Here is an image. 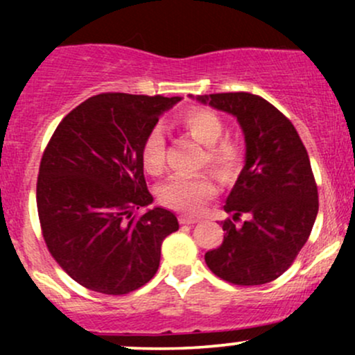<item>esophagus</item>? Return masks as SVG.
Here are the masks:
<instances>
[{"mask_svg":"<svg viewBox=\"0 0 355 355\" xmlns=\"http://www.w3.org/2000/svg\"><path fill=\"white\" fill-rule=\"evenodd\" d=\"M180 223L182 225H193V223H197L198 222V218H195V217H187V215H182L180 218Z\"/></svg>","mask_w":355,"mask_h":355,"instance_id":"esophagus-1","label":"esophagus"}]
</instances>
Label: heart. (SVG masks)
<instances>
[{"label":"heart","instance_id":"heart-1","mask_svg":"<svg viewBox=\"0 0 355 355\" xmlns=\"http://www.w3.org/2000/svg\"><path fill=\"white\" fill-rule=\"evenodd\" d=\"M175 126L182 133L203 145L202 165H207L220 180L232 182L242 166V146L235 138L223 137L225 125L217 113L209 108L183 110L175 118ZM165 137L160 128L150 130L141 145V164L150 175H162L165 170ZM218 193V185L210 175H177L162 185L160 200L170 209L183 214H200L205 203Z\"/></svg>","mask_w":355,"mask_h":355}]
</instances>
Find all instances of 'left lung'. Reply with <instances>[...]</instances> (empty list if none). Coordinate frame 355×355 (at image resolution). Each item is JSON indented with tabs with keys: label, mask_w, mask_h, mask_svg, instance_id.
<instances>
[{
	"label": "left lung",
	"mask_w": 355,
	"mask_h": 355,
	"mask_svg": "<svg viewBox=\"0 0 355 355\" xmlns=\"http://www.w3.org/2000/svg\"><path fill=\"white\" fill-rule=\"evenodd\" d=\"M237 118L245 138V165L227 197L225 232L205 262L235 285L272 282L292 266L311 235L319 195L311 160L288 118L262 96L215 93L191 96ZM243 214L246 220L236 225Z\"/></svg>",
	"instance_id": "left-lung-1"
}]
</instances>
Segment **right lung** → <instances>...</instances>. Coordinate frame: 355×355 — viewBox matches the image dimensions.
<instances>
[{
	"label": "right lung",
	"mask_w": 355,
	"mask_h": 355,
	"mask_svg": "<svg viewBox=\"0 0 355 355\" xmlns=\"http://www.w3.org/2000/svg\"><path fill=\"white\" fill-rule=\"evenodd\" d=\"M180 96L103 93L61 120L36 183L43 237L60 267L89 291L123 295L157 274L162 242L178 230L146 190L141 145Z\"/></svg>",
	"instance_id": "add662e5"
}]
</instances>
